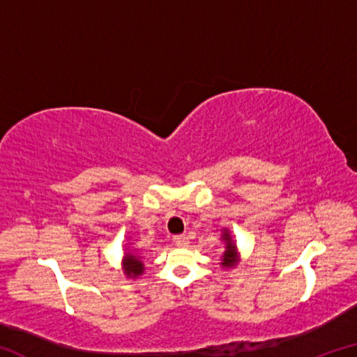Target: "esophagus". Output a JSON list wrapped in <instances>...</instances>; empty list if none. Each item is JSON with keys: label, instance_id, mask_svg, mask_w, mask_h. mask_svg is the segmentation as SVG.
<instances>
[{"label": "esophagus", "instance_id": "esophagus-1", "mask_svg": "<svg viewBox=\"0 0 357 357\" xmlns=\"http://www.w3.org/2000/svg\"><path fill=\"white\" fill-rule=\"evenodd\" d=\"M174 244H176L178 247H187L189 245V239H187L185 234H178V236L173 238Z\"/></svg>", "mask_w": 357, "mask_h": 357}]
</instances>
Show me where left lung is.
I'll list each match as a JSON object with an SVG mask.
<instances>
[{
	"label": "left lung",
	"instance_id": "8db88e82",
	"mask_svg": "<svg viewBox=\"0 0 357 357\" xmlns=\"http://www.w3.org/2000/svg\"><path fill=\"white\" fill-rule=\"evenodd\" d=\"M223 239H225L227 243V247H225V253H223V263L222 266H225V268H231V266H234V263H236V252H234V247L231 238H229L228 231L223 233Z\"/></svg>",
	"mask_w": 357,
	"mask_h": 357
}]
</instances>
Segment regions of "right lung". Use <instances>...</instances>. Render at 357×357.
Wrapping results in <instances>:
<instances>
[{
    "label": "right lung",
    "mask_w": 357,
    "mask_h": 357,
    "mask_svg": "<svg viewBox=\"0 0 357 357\" xmlns=\"http://www.w3.org/2000/svg\"><path fill=\"white\" fill-rule=\"evenodd\" d=\"M126 274L129 277H137L143 273V263L140 261V257L134 255V253H128V257H126Z\"/></svg>",
    "instance_id": "1"
}]
</instances>
